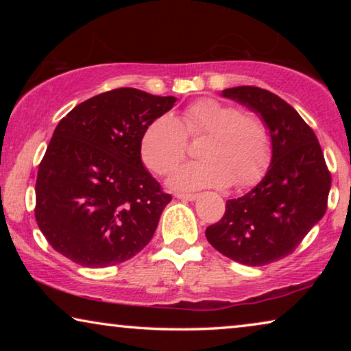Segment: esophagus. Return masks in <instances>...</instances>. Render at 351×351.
<instances>
[{"instance_id": "esophagus-1", "label": "esophagus", "mask_w": 351, "mask_h": 351, "mask_svg": "<svg viewBox=\"0 0 351 351\" xmlns=\"http://www.w3.org/2000/svg\"><path fill=\"white\" fill-rule=\"evenodd\" d=\"M176 198L182 199V201H195L196 198H198V195H195V193H177Z\"/></svg>"}]
</instances>
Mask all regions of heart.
Segmentation results:
<instances>
[{"label": "heart", "mask_w": 351, "mask_h": 351, "mask_svg": "<svg viewBox=\"0 0 351 351\" xmlns=\"http://www.w3.org/2000/svg\"><path fill=\"white\" fill-rule=\"evenodd\" d=\"M201 161L190 162L169 177L177 191L249 186L261 180L271 160V136L256 114L215 99H199L180 119L162 114L148 124L141 138V156L148 169L165 176L184 160L186 136H204Z\"/></svg>", "instance_id": "heart-1"}]
</instances>
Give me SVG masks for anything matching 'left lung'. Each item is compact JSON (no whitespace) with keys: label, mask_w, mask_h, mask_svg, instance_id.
Wrapping results in <instances>:
<instances>
[{"label":"left lung","mask_w":351,"mask_h":351,"mask_svg":"<svg viewBox=\"0 0 351 351\" xmlns=\"http://www.w3.org/2000/svg\"><path fill=\"white\" fill-rule=\"evenodd\" d=\"M222 95L257 113L271 136V162L251 191L228 199L206 238L225 257L262 267L295 251L328 208L330 174L318 138L299 113L270 90L238 86Z\"/></svg>","instance_id":"8db88e82"}]
</instances>
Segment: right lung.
Segmentation results:
<instances>
[{
  "mask_svg": "<svg viewBox=\"0 0 351 351\" xmlns=\"http://www.w3.org/2000/svg\"><path fill=\"white\" fill-rule=\"evenodd\" d=\"M176 100L119 88L60 119L35 186L36 223L57 252L100 268L128 261L150 243L172 198L143 167L141 138Z\"/></svg>",
  "mask_w": 351,
  "mask_h": 351,
  "instance_id": "obj_1",
  "label": "right lung"
}]
</instances>
